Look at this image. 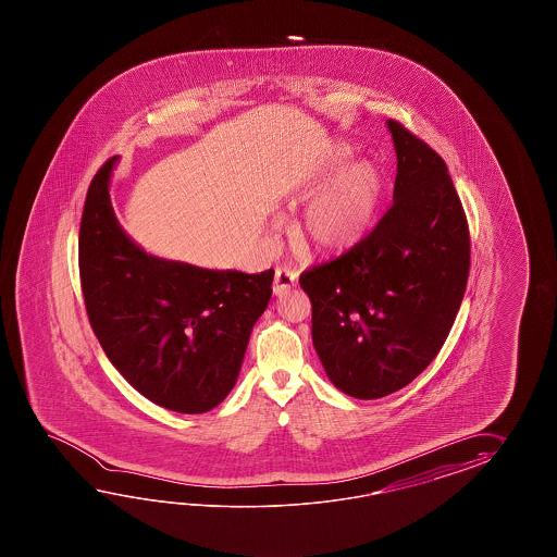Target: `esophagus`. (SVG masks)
Segmentation results:
<instances>
[{
    "label": "esophagus",
    "instance_id": "obj_1",
    "mask_svg": "<svg viewBox=\"0 0 557 557\" xmlns=\"http://www.w3.org/2000/svg\"><path fill=\"white\" fill-rule=\"evenodd\" d=\"M296 278H298V273H296L293 267H278L274 271V295H283L288 288H293L296 284Z\"/></svg>",
    "mask_w": 557,
    "mask_h": 557
}]
</instances>
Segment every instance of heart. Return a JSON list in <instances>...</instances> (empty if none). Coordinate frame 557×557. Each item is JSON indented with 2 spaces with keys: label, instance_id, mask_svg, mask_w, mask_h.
<instances>
[{
  "label": "heart",
  "instance_id": "obj_1",
  "mask_svg": "<svg viewBox=\"0 0 557 557\" xmlns=\"http://www.w3.org/2000/svg\"><path fill=\"white\" fill-rule=\"evenodd\" d=\"M350 159L346 145H334L314 183L331 178ZM382 195V175L370 161H356L346 166L326 189L310 202L307 213L296 225L300 247L314 252H336L352 247L367 233Z\"/></svg>",
  "mask_w": 557,
  "mask_h": 557
}]
</instances>
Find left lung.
<instances>
[{"mask_svg": "<svg viewBox=\"0 0 557 557\" xmlns=\"http://www.w3.org/2000/svg\"><path fill=\"white\" fill-rule=\"evenodd\" d=\"M388 129L394 202L355 247L298 278L322 367L360 400L400 391L436 358L470 274V228L448 166L400 121Z\"/></svg>", "mask_w": 557, "mask_h": 557, "instance_id": "1", "label": "left lung"}]
</instances>
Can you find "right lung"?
I'll list each match as a JSON object with an SVG mask.
<instances>
[{
    "label": "right lung",
    "instance_id": "right-lung-1",
    "mask_svg": "<svg viewBox=\"0 0 557 557\" xmlns=\"http://www.w3.org/2000/svg\"><path fill=\"white\" fill-rule=\"evenodd\" d=\"M113 163L107 159L95 173L79 226L87 319L135 391L166 410L201 414L233 391L274 271H207L147 255L111 209Z\"/></svg>",
    "mask_w": 557,
    "mask_h": 557
}]
</instances>
